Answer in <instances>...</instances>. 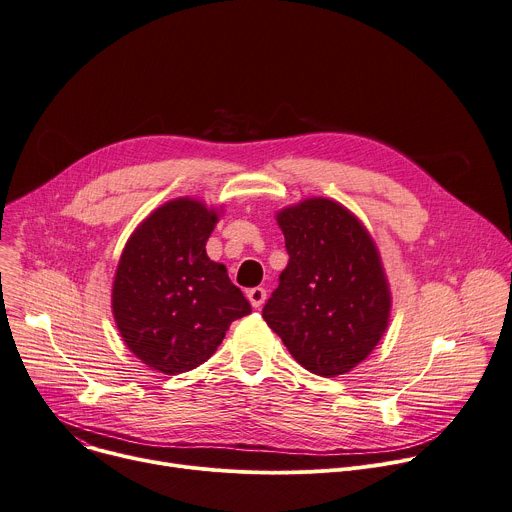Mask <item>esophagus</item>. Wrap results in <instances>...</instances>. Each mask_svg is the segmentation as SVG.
I'll use <instances>...</instances> for the list:
<instances>
[{
  "label": "esophagus",
  "instance_id": "1",
  "mask_svg": "<svg viewBox=\"0 0 512 512\" xmlns=\"http://www.w3.org/2000/svg\"><path fill=\"white\" fill-rule=\"evenodd\" d=\"M247 298H249V302H251V306L253 308H261L263 306V302H265V298H267V292H265V288H251L249 292H247Z\"/></svg>",
  "mask_w": 512,
  "mask_h": 512
}]
</instances>
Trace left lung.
I'll return each mask as SVG.
<instances>
[{"label":"left lung","mask_w":512,"mask_h":512,"mask_svg":"<svg viewBox=\"0 0 512 512\" xmlns=\"http://www.w3.org/2000/svg\"><path fill=\"white\" fill-rule=\"evenodd\" d=\"M288 265L263 318L322 378L347 374L388 327L390 292L374 241L343 206L312 198L277 214Z\"/></svg>","instance_id":"8db88e82"}]
</instances>
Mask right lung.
Instances as JSON below:
<instances>
[{
  "instance_id": "right-lung-1",
  "label": "right lung",
  "mask_w": 512,
  "mask_h": 512,
  "mask_svg": "<svg viewBox=\"0 0 512 512\" xmlns=\"http://www.w3.org/2000/svg\"><path fill=\"white\" fill-rule=\"evenodd\" d=\"M216 212L190 198L155 210L124 247L112 290L118 331L128 349L167 376L202 365L230 322L251 312L206 241Z\"/></svg>"
}]
</instances>
